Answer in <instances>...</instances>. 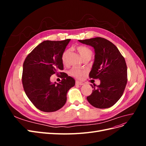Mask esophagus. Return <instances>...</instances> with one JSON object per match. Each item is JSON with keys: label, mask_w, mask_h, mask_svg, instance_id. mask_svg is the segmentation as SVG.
<instances>
[{"label": "esophagus", "mask_w": 146, "mask_h": 146, "mask_svg": "<svg viewBox=\"0 0 146 146\" xmlns=\"http://www.w3.org/2000/svg\"><path fill=\"white\" fill-rule=\"evenodd\" d=\"M76 85H80V86H82V85H84V83H83V82H79V81H76Z\"/></svg>", "instance_id": "obj_1"}]
</instances>
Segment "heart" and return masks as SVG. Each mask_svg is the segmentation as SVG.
Masks as SVG:
<instances>
[{
	"label": "heart",
	"instance_id": "b5f03b06",
	"mask_svg": "<svg viewBox=\"0 0 146 146\" xmlns=\"http://www.w3.org/2000/svg\"><path fill=\"white\" fill-rule=\"evenodd\" d=\"M77 50L79 54H80V55H81L82 58H85V57L86 56H92V51L89 48H88L85 46H78L77 47ZM69 53V50H65L63 52L62 55H61V61H62V63L64 64H66L68 63V57ZM69 74L70 76H72L75 78H82L84 76H85V70L74 67L70 70Z\"/></svg>",
	"mask_w": 146,
	"mask_h": 146
}]
</instances>
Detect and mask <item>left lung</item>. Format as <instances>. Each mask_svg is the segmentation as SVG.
<instances>
[{"instance_id": "obj_1", "label": "left lung", "mask_w": 146, "mask_h": 146, "mask_svg": "<svg viewBox=\"0 0 146 146\" xmlns=\"http://www.w3.org/2000/svg\"><path fill=\"white\" fill-rule=\"evenodd\" d=\"M94 47L95 58L90 73V78L100 80L98 86L94 85L92 93L87 100L93 107L107 108L112 107L122 96L127 82L125 60L117 47L105 38L78 40Z\"/></svg>"}]
</instances>
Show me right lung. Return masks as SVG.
<instances>
[{"instance_id": "obj_1", "label": "right lung", "mask_w": 146, "mask_h": 146, "mask_svg": "<svg viewBox=\"0 0 146 146\" xmlns=\"http://www.w3.org/2000/svg\"><path fill=\"white\" fill-rule=\"evenodd\" d=\"M70 40L43 41L25 59L22 76L24 90L35 107L42 111H56L62 108L68 91L75 85L72 77L60 72L63 70L61 55ZM55 73L62 78L59 84L50 80Z\"/></svg>"}]
</instances>
